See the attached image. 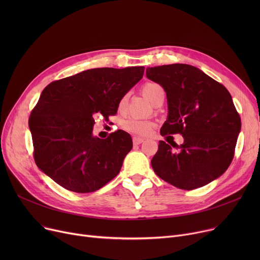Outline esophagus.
<instances>
[{
    "label": "esophagus",
    "mask_w": 260,
    "mask_h": 260,
    "mask_svg": "<svg viewBox=\"0 0 260 260\" xmlns=\"http://www.w3.org/2000/svg\"><path fill=\"white\" fill-rule=\"evenodd\" d=\"M143 141H144V139H142V138H139V137H134V138H133V143H134L135 145L141 144Z\"/></svg>",
    "instance_id": "obj_1"
}]
</instances>
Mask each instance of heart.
Wrapping results in <instances>:
<instances>
[{
  "instance_id": "obj_1",
  "label": "heart",
  "mask_w": 260,
  "mask_h": 260,
  "mask_svg": "<svg viewBox=\"0 0 260 260\" xmlns=\"http://www.w3.org/2000/svg\"><path fill=\"white\" fill-rule=\"evenodd\" d=\"M142 93L152 104H155V102L160 98H165V94H166L163 87L160 84L156 83V82H146V83L142 86ZM127 101H128V93L122 95L118 103L119 111H124L127 105ZM122 127L131 134L138 135V136H146L153 129L154 122L151 120H145V119L129 118L122 123Z\"/></svg>"
}]
</instances>
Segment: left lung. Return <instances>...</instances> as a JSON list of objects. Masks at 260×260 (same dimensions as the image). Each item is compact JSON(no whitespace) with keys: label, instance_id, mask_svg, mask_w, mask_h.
Masks as SVG:
<instances>
[{"label":"left lung","instance_id":"8db88e82","mask_svg":"<svg viewBox=\"0 0 260 260\" xmlns=\"http://www.w3.org/2000/svg\"><path fill=\"white\" fill-rule=\"evenodd\" d=\"M146 77L167 92L169 117L161 136L180 134L184 139L181 145L159 142L151 161L154 172L178 188L207 185L230 167L241 128L229 90L187 64L148 67Z\"/></svg>","mask_w":260,"mask_h":260}]
</instances>
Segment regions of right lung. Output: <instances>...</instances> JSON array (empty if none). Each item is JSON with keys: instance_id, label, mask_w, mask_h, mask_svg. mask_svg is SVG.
I'll use <instances>...</instances> for the list:
<instances>
[{"instance_id": "obj_1", "label": "right lung", "mask_w": 260, "mask_h": 260, "mask_svg": "<svg viewBox=\"0 0 260 260\" xmlns=\"http://www.w3.org/2000/svg\"><path fill=\"white\" fill-rule=\"evenodd\" d=\"M145 68H92L49 83L29 117L36 165L62 187L91 193L113 180L133 147L118 129L105 139L92 136L93 116L117 114L118 103Z\"/></svg>"}]
</instances>
